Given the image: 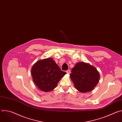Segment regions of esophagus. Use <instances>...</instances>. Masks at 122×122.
<instances>
[{"mask_svg": "<svg viewBox=\"0 0 122 122\" xmlns=\"http://www.w3.org/2000/svg\"><path fill=\"white\" fill-rule=\"evenodd\" d=\"M66 72L67 74H69V73H71V71H70V70H69V69H68L67 71H66Z\"/></svg>", "mask_w": 122, "mask_h": 122, "instance_id": "1", "label": "esophagus"}]
</instances>
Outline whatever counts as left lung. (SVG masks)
I'll use <instances>...</instances> for the list:
<instances>
[{"instance_id": "1", "label": "left lung", "mask_w": 122, "mask_h": 122, "mask_svg": "<svg viewBox=\"0 0 122 122\" xmlns=\"http://www.w3.org/2000/svg\"><path fill=\"white\" fill-rule=\"evenodd\" d=\"M70 77L76 88L81 93L92 91L100 78L96 68L84 62H79L76 64L72 69Z\"/></svg>"}]
</instances>
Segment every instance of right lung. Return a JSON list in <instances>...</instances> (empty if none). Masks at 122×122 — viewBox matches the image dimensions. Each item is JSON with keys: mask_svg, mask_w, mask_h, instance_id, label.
Instances as JSON below:
<instances>
[{"mask_svg": "<svg viewBox=\"0 0 122 122\" xmlns=\"http://www.w3.org/2000/svg\"><path fill=\"white\" fill-rule=\"evenodd\" d=\"M66 73L51 58L37 61L31 69L34 82L40 90L46 92L54 90Z\"/></svg>", "mask_w": 122, "mask_h": 122, "instance_id": "1", "label": "right lung"}]
</instances>
